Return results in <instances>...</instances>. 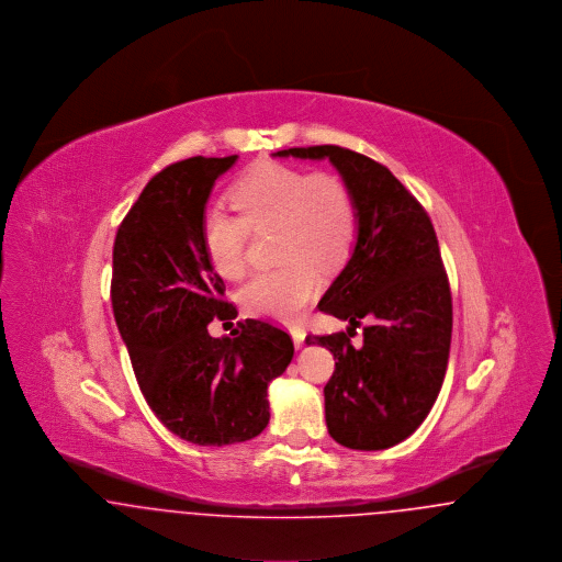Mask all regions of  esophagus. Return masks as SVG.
<instances>
[{"mask_svg":"<svg viewBox=\"0 0 562 562\" xmlns=\"http://www.w3.org/2000/svg\"><path fill=\"white\" fill-rule=\"evenodd\" d=\"M291 335H293L294 348H303V344H305V330L299 328V326H294L293 330H291Z\"/></svg>","mask_w":562,"mask_h":562,"instance_id":"esophagus-1","label":"esophagus"}]
</instances>
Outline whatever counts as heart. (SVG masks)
Returning a JSON list of instances; mask_svg holds the SVG:
<instances>
[{
  "instance_id": "1",
  "label": "heart",
  "mask_w": 562,
  "mask_h": 562,
  "mask_svg": "<svg viewBox=\"0 0 562 562\" xmlns=\"http://www.w3.org/2000/svg\"><path fill=\"white\" fill-rule=\"evenodd\" d=\"M229 200L240 217L211 209L202 221V241L214 271L227 280L240 278L250 229L273 227V257L282 263L244 284L241 307L269 321H301L321 291L318 268L341 266L358 234V209L346 179L259 161L234 183Z\"/></svg>"
}]
</instances>
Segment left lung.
Segmentation results:
<instances>
[{"instance_id": "8db88e82", "label": "left lung", "mask_w": 562, "mask_h": 562, "mask_svg": "<svg viewBox=\"0 0 562 562\" xmlns=\"http://www.w3.org/2000/svg\"><path fill=\"white\" fill-rule=\"evenodd\" d=\"M273 156L328 158L353 193L356 244L318 307L349 329L369 321L366 341L353 349L347 333H333L305 344L337 360L324 387L328 434L356 451L390 449L424 424L449 364L453 303L434 225L415 195L362 154L316 145Z\"/></svg>"}]
</instances>
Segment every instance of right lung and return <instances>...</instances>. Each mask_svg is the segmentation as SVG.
Here are the masks:
<instances>
[{"label":"right lung","mask_w":562,"mask_h":562,"mask_svg":"<svg viewBox=\"0 0 562 562\" xmlns=\"http://www.w3.org/2000/svg\"><path fill=\"white\" fill-rule=\"evenodd\" d=\"M236 160L195 156L166 166L113 241L111 305L140 392L166 428L200 447L268 428V385L294 353L293 339L269 322H238L236 337L209 335L213 318L238 316L202 241L214 181Z\"/></svg>","instance_id":"1"}]
</instances>
